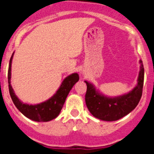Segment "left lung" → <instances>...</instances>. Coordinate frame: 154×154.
<instances>
[{
    "label": "left lung",
    "mask_w": 154,
    "mask_h": 154,
    "mask_svg": "<svg viewBox=\"0 0 154 154\" xmlns=\"http://www.w3.org/2000/svg\"><path fill=\"white\" fill-rule=\"evenodd\" d=\"M137 86L129 94L115 98H109L100 94L94 86L85 81L87 92L86 105L94 117L106 121H114L131 113L140 102L143 93L144 68L142 60Z\"/></svg>",
    "instance_id": "8db88e82"
}]
</instances>
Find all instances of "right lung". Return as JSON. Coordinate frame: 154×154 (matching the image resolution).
I'll list each match as a JSON object with an SVG mask.
<instances>
[{
    "mask_svg": "<svg viewBox=\"0 0 154 154\" xmlns=\"http://www.w3.org/2000/svg\"><path fill=\"white\" fill-rule=\"evenodd\" d=\"M11 56L8 67V87L9 93L16 107L23 113L25 117L30 120L37 122H48L53 120L57 117L67 95L72 87L79 80V75L77 74H73L68 76L63 80L60 88L58 89L56 94L51 99L37 105H29L23 103L15 95L14 90L11 85Z\"/></svg>",
    "mask_w": 154,
    "mask_h": 154,
    "instance_id": "1",
    "label": "right lung"
}]
</instances>
